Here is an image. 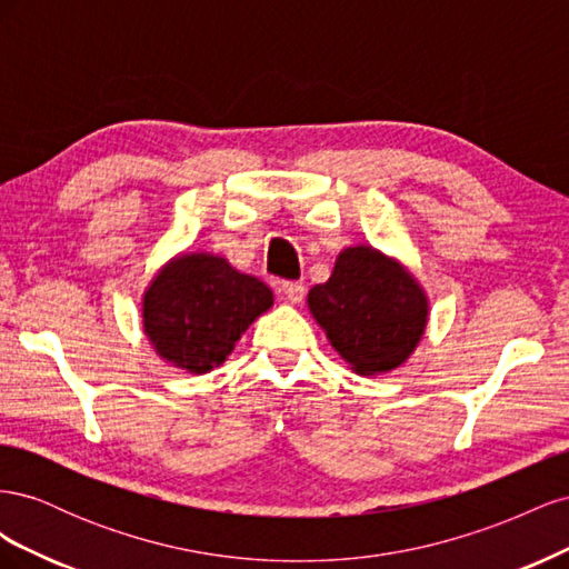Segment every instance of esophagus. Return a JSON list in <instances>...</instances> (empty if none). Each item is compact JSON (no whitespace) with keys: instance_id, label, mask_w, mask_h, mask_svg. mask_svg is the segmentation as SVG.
<instances>
[{"instance_id":"34e87169","label":"esophagus","mask_w":569,"mask_h":569,"mask_svg":"<svg viewBox=\"0 0 569 569\" xmlns=\"http://www.w3.org/2000/svg\"><path fill=\"white\" fill-rule=\"evenodd\" d=\"M280 289H282V295L287 297V301H291V303H301V299H303V295H306L303 284H301V282H295V280L282 282Z\"/></svg>"}]
</instances>
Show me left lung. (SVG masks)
I'll return each mask as SVG.
<instances>
[{
  "mask_svg": "<svg viewBox=\"0 0 569 569\" xmlns=\"http://www.w3.org/2000/svg\"><path fill=\"white\" fill-rule=\"evenodd\" d=\"M308 306L339 356L363 375L399 368L427 325L420 284L370 247L341 251L332 278L308 291Z\"/></svg>",
  "mask_w": 569,
  "mask_h": 569,
  "instance_id": "obj_1",
  "label": "left lung"
}]
</instances>
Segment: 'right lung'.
<instances>
[{
	"label": "right lung",
	"instance_id": "add662e5",
	"mask_svg": "<svg viewBox=\"0 0 569 569\" xmlns=\"http://www.w3.org/2000/svg\"><path fill=\"white\" fill-rule=\"evenodd\" d=\"M270 306L272 291L226 258L180 256L147 289L144 332L159 356L201 375L220 366Z\"/></svg>",
	"mask_w": 569,
	"mask_h": 569
}]
</instances>
